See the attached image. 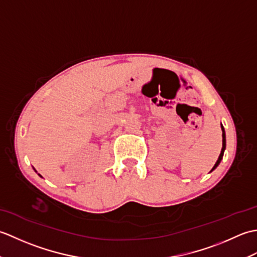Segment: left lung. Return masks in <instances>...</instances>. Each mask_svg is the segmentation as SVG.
Masks as SVG:
<instances>
[{"mask_svg": "<svg viewBox=\"0 0 257 257\" xmlns=\"http://www.w3.org/2000/svg\"><path fill=\"white\" fill-rule=\"evenodd\" d=\"M222 150H221V154H220V156H219V159H217V161L215 162V165H214V167L212 168V170H211V172L213 171V170H215V169L217 168V166L220 165V162H221V160H222V158H223V155H224V150H225V148H226V139H225V132H224V128H223V125H222Z\"/></svg>", "mask_w": 257, "mask_h": 257, "instance_id": "1", "label": "left lung"}]
</instances>
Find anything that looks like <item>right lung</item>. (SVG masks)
<instances>
[{"instance_id":"obj_1","label":"right lung","mask_w":257,"mask_h":257,"mask_svg":"<svg viewBox=\"0 0 257 257\" xmlns=\"http://www.w3.org/2000/svg\"><path fill=\"white\" fill-rule=\"evenodd\" d=\"M38 176H40V177H41V174H38Z\"/></svg>"}]
</instances>
